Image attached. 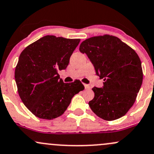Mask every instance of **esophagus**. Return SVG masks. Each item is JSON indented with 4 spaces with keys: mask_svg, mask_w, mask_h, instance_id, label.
Instances as JSON below:
<instances>
[{
    "mask_svg": "<svg viewBox=\"0 0 154 154\" xmlns=\"http://www.w3.org/2000/svg\"><path fill=\"white\" fill-rule=\"evenodd\" d=\"M84 86H85V89H90L91 88V86L89 85H87V84H84Z\"/></svg>",
    "mask_w": 154,
    "mask_h": 154,
    "instance_id": "obj_1",
    "label": "esophagus"
}]
</instances>
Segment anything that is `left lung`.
Instances as JSON below:
<instances>
[{
  "instance_id": "obj_1",
  "label": "left lung",
  "mask_w": 154,
  "mask_h": 154,
  "mask_svg": "<svg viewBox=\"0 0 154 154\" xmlns=\"http://www.w3.org/2000/svg\"><path fill=\"white\" fill-rule=\"evenodd\" d=\"M80 51L85 53L100 79L102 88H93L91 110L106 121L125 116L136 100L143 82V69L136 52L118 37L104 35L88 38Z\"/></svg>"
}]
</instances>
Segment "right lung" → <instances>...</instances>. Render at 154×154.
<instances>
[{
    "label": "right lung",
    "instance_id": "1",
    "mask_svg": "<svg viewBox=\"0 0 154 154\" xmlns=\"http://www.w3.org/2000/svg\"><path fill=\"white\" fill-rule=\"evenodd\" d=\"M80 39L45 36L25 47L15 68L17 91L36 117L52 120L63 115L75 94L84 90L80 80L64 83L58 73L66 69Z\"/></svg>",
    "mask_w": 154,
    "mask_h": 154
}]
</instances>
